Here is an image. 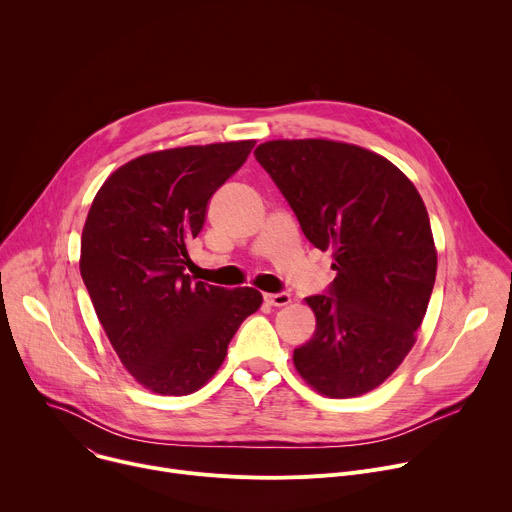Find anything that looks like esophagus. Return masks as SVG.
<instances>
[{"label":"esophagus","instance_id":"esophagus-1","mask_svg":"<svg viewBox=\"0 0 512 512\" xmlns=\"http://www.w3.org/2000/svg\"><path fill=\"white\" fill-rule=\"evenodd\" d=\"M263 298L271 306H287L291 302V296L287 294V291H277V294H265Z\"/></svg>","mask_w":512,"mask_h":512}]
</instances>
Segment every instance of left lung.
I'll list each match as a JSON object with an SVG mask.
<instances>
[{
    "mask_svg": "<svg viewBox=\"0 0 512 512\" xmlns=\"http://www.w3.org/2000/svg\"><path fill=\"white\" fill-rule=\"evenodd\" d=\"M255 160L316 249H332L334 281L306 302L312 338L294 350L298 373L344 399L379 387L415 344L437 269L425 204L389 160L328 139L261 143Z\"/></svg>",
    "mask_w": 512,
    "mask_h": 512,
    "instance_id": "1",
    "label": "left lung"
}]
</instances>
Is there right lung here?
Masks as SVG:
<instances>
[{
	"instance_id": "1",
	"label": "right lung",
	"mask_w": 512,
	"mask_h": 512,
	"mask_svg": "<svg viewBox=\"0 0 512 512\" xmlns=\"http://www.w3.org/2000/svg\"><path fill=\"white\" fill-rule=\"evenodd\" d=\"M255 141L190 145L121 166L97 192L81 239V275L131 377L160 395L198 391L263 298L253 287L192 281L186 243L210 196Z\"/></svg>"
}]
</instances>
